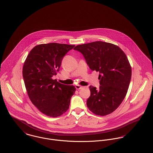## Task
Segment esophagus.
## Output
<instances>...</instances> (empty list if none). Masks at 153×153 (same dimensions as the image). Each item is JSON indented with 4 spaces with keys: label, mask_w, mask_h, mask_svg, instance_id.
Returning <instances> with one entry per match:
<instances>
[{
    "label": "esophagus",
    "mask_w": 153,
    "mask_h": 153,
    "mask_svg": "<svg viewBox=\"0 0 153 153\" xmlns=\"http://www.w3.org/2000/svg\"><path fill=\"white\" fill-rule=\"evenodd\" d=\"M75 88H76V89H81L82 88V87L81 86V85H76L75 86Z\"/></svg>",
    "instance_id": "34e87169"
}]
</instances>
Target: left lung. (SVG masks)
<instances>
[{
	"instance_id": "obj_1",
	"label": "left lung",
	"mask_w": 153,
	"mask_h": 153,
	"mask_svg": "<svg viewBox=\"0 0 153 153\" xmlns=\"http://www.w3.org/2000/svg\"><path fill=\"white\" fill-rule=\"evenodd\" d=\"M92 71L99 72L100 87L90 86L87 105L94 114L104 116L117 109L124 100L130 83L131 67L118 46L102 41L77 45Z\"/></svg>"
}]
</instances>
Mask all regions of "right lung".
Wrapping results in <instances>:
<instances>
[{"label": "right lung", "instance_id": "1", "mask_svg": "<svg viewBox=\"0 0 153 153\" xmlns=\"http://www.w3.org/2000/svg\"><path fill=\"white\" fill-rule=\"evenodd\" d=\"M75 45L49 43L35 46L28 54L23 66V78L33 104L48 117H57L69 109L76 88L53 79L62 60Z\"/></svg>", "mask_w": 153, "mask_h": 153}]
</instances>
